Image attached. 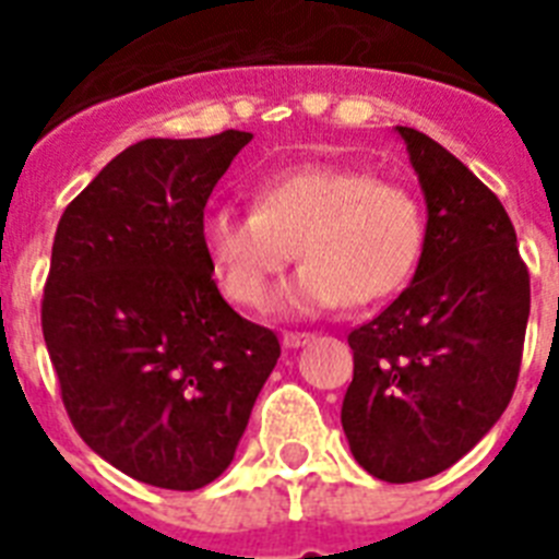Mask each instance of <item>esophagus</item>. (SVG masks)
Instances as JSON below:
<instances>
[{"mask_svg":"<svg viewBox=\"0 0 559 559\" xmlns=\"http://www.w3.org/2000/svg\"><path fill=\"white\" fill-rule=\"evenodd\" d=\"M313 340H316L313 333H307V331L284 333V345H287V348H301V345H307V342H313Z\"/></svg>","mask_w":559,"mask_h":559,"instance_id":"1","label":"esophagus"}]
</instances>
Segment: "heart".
<instances>
[{
    "label": "heart",
    "instance_id": "heart-1",
    "mask_svg": "<svg viewBox=\"0 0 559 559\" xmlns=\"http://www.w3.org/2000/svg\"><path fill=\"white\" fill-rule=\"evenodd\" d=\"M254 211L217 205L200 235L226 296L266 310L293 261H305L289 289L293 305L368 307L415 275L426 246L417 193L357 165L313 162L278 170L252 191Z\"/></svg>",
    "mask_w": 559,
    "mask_h": 559
}]
</instances>
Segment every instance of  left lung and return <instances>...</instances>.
Wrapping results in <instances>:
<instances>
[{
  "label": "left lung",
  "mask_w": 559,
  "mask_h": 559,
  "mask_svg": "<svg viewBox=\"0 0 559 559\" xmlns=\"http://www.w3.org/2000/svg\"><path fill=\"white\" fill-rule=\"evenodd\" d=\"M426 193L412 284L348 333L350 452L380 481L438 476L502 417L520 380L531 275L508 211L447 147L397 127Z\"/></svg>",
  "instance_id": "obj_1"
}]
</instances>
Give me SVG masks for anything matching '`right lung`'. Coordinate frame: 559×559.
Segmentation results:
<instances>
[{
  "label": "right lung",
  "mask_w": 559,
  "mask_h": 559,
  "mask_svg": "<svg viewBox=\"0 0 559 559\" xmlns=\"http://www.w3.org/2000/svg\"><path fill=\"white\" fill-rule=\"evenodd\" d=\"M249 142L223 130L130 144L57 223L39 313L66 415L144 485H211L281 357L278 336L219 296L200 235Z\"/></svg>",
  "instance_id": "obj_1"
}]
</instances>
